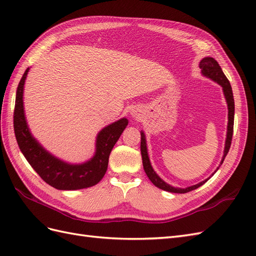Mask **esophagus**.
<instances>
[{"instance_id": "1", "label": "esophagus", "mask_w": 256, "mask_h": 256, "mask_svg": "<svg viewBox=\"0 0 256 256\" xmlns=\"http://www.w3.org/2000/svg\"><path fill=\"white\" fill-rule=\"evenodd\" d=\"M138 114H134V118H138Z\"/></svg>"}]
</instances>
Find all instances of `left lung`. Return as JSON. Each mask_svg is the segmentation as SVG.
I'll use <instances>...</instances> for the list:
<instances>
[{"label": "left lung", "instance_id": "obj_1", "mask_svg": "<svg viewBox=\"0 0 256 256\" xmlns=\"http://www.w3.org/2000/svg\"><path fill=\"white\" fill-rule=\"evenodd\" d=\"M200 68L202 69V74L207 76V78H210L212 80H214V82H216L218 84H220L222 88H223V92L224 96H226V102H228V134H226V147H224V154L223 158L221 160V164H223L224 159H226V154L230 150V147L232 144V138H233V130H234V113H235V102H234V97H233V90H232V86L230 84V81L228 80V78L226 76V74H223L222 69L220 67V65L218 64L214 58H204L200 62ZM141 154H142V161H143V168L144 171L147 175V177L150 178V182L156 186V187L164 190V191H168V192H173V193H187L190 192L192 190H194L200 186L204 184L209 178L207 180L198 182V184L191 186V187L188 188H174L172 186L168 184L166 182H164L161 178L156 174V172L154 171L150 161L148 158V154H147V147H146V140H145V134L143 131H141ZM216 168V170H218ZM214 175V174H212Z\"/></svg>", "mask_w": 256, "mask_h": 256}]
</instances>
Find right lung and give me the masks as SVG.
<instances>
[{
	"mask_svg": "<svg viewBox=\"0 0 256 256\" xmlns=\"http://www.w3.org/2000/svg\"><path fill=\"white\" fill-rule=\"evenodd\" d=\"M28 68L18 84L14 111V130L20 150L36 173L53 188L58 190H78L98 184L104 176L109 156L124 129L127 118H122L104 128L97 136L95 156L82 164H69L46 150L30 134L23 110V86Z\"/></svg>",
	"mask_w": 256,
	"mask_h": 256,
	"instance_id": "obj_1",
	"label": "right lung"
}]
</instances>
